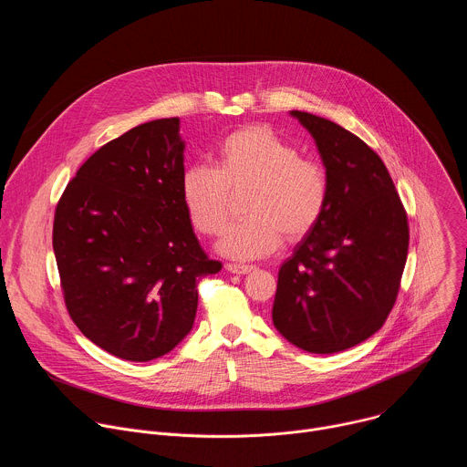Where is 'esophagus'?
<instances>
[{
  "label": "esophagus",
  "instance_id": "1",
  "mask_svg": "<svg viewBox=\"0 0 467 467\" xmlns=\"http://www.w3.org/2000/svg\"><path fill=\"white\" fill-rule=\"evenodd\" d=\"M225 270L231 272V274H236V275H245V274L254 270V265H249V264H227Z\"/></svg>",
  "mask_w": 467,
  "mask_h": 467
}]
</instances>
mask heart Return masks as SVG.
Listing matches in <instances>:
<instances>
[{"instance_id":"heart-1","label":"heart","mask_w":467,"mask_h":467,"mask_svg":"<svg viewBox=\"0 0 467 467\" xmlns=\"http://www.w3.org/2000/svg\"><path fill=\"white\" fill-rule=\"evenodd\" d=\"M247 188L242 213L218 249L238 260L274 253L283 236L299 240L321 220L328 203L325 166L303 157L265 125L240 127L218 144L216 168L192 164L181 175L184 211L202 234H220L229 218L231 192Z\"/></svg>"}]
</instances>
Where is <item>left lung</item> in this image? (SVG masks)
<instances>
[{
    "label": "left lung",
    "mask_w": 467,
    "mask_h": 467,
    "mask_svg": "<svg viewBox=\"0 0 467 467\" xmlns=\"http://www.w3.org/2000/svg\"><path fill=\"white\" fill-rule=\"evenodd\" d=\"M328 173L317 225L281 265L274 325L296 348L328 355L384 325L409 254V220L380 157L338 123L292 110Z\"/></svg>",
    "instance_id": "8db88e82"
}]
</instances>
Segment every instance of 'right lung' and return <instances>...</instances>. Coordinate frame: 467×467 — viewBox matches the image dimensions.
I'll use <instances>...</instances> for the list:
<instances>
[{
  "mask_svg": "<svg viewBox=\"0 0 467 467\" xmlns=\"http://www.w3.org/2000/svg\"><path fill=\"white\" fill-rule=\"evenodd\" d=\"M179 123L153 119L99 148L55 209L66 308L90 342L130 362L159 358L188 335L199 279L222 270L182 205Z\"/></svg>",
  "mask_w": 467,
  "mask_h": 467,
  "instance_id": "1",
  "label": "right lung"
}]
</instances>
